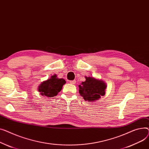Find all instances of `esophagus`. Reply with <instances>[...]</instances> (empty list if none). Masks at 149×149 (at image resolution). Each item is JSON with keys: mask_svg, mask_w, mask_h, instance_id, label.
<instances>
[{"mask_svg": "<svg viewBox=\"0 0 149 149\" xmlns=\"http://www.w3.org/2000/svg\"><path fill=\"white\" fill-rule=\"evenodd\" d=\"M70 83L71 84H76V81H70Z\"/></svg>", "mask_w": 149, "mask_h": 149, "instance_id": "34e87169", "label": "esophagus"}]
</instances>
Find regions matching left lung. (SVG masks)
Segmentation results:
<instances>
[{"label":"left lung","instance_id":"left-lung-1","mask_svg":"<svg viewBox=\"0 0 149 149\" xmlns=\"http://www.w3.org/2000/svg\"><path fill=\"white\" fill-rule=\"evenodd\" d=\"M86 80L79 85V91L85 101L94 102L105 94L107 85L93 77H85Z\"/></svg>","mask_w":149,"mask_h":149}]
</instances>
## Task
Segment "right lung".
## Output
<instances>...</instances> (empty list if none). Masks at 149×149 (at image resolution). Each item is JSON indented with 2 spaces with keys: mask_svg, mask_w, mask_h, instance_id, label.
Wrapping results in <instances>:
<instances>
[{
  "mask_svg": "<svg viewBox=\"0 0 149 149\" xmlns=\"http://www.w3.org/2000/svg\"><path fill=\"white\" fill-rule=\"evenodd\" d=\"M66 81L63 78H58L56 74L52 76L47 81L42 82L38 87V91L42 96L54 97L62 90Z\"/></svg>",
  "mask_w": 149,
  "mask_h": 149,
  "instance_id": "obj_1",
  "label": "right lung"
}]
</instances>
